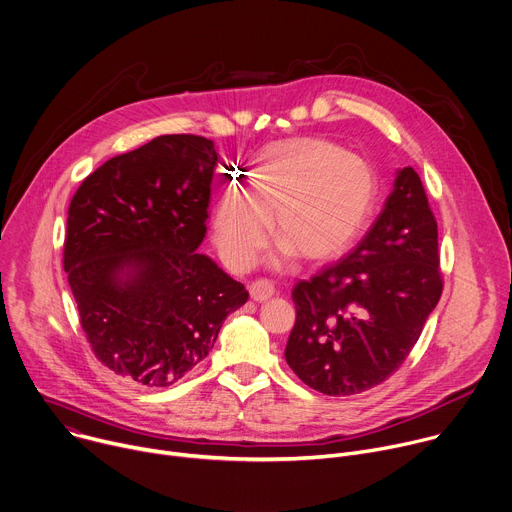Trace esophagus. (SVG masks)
I'll return each mask as SVG.
<instances>
[{
	"mask_svg": "<svg viewBox=\"0 0 512 512\" xmlns=\"http://www.w3.org/2000/svg\"><path fill=\"white\" fill-rule=\"evenodd\" d=\"M276 294V288L270 280H256L252 286H250V296L256 300V302H266L270 300L272 296Z\"/></svg>",
	"mask_w": 512,
	"mask_h": 512,
	"instance_id": "obj_1",
	"label": "esophagus"
}]
</instances>
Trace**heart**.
Wrapping results in <instances>:
<instances>
[{"mask_svg": "<svg viewBox=\"0 0 512 512\" xmlns=\"http://www.w3.org/2000/svg\"><path fill=\"white\" fill-rule=\"evenodd\" d=\"M377 199L379 177L367 159L323 137L282 139L252 159L244 193L220 199L214 242L228 268L248 272L268 242L270 220L284 256L329 260L359 240Z\"/></svg>", "mask_w": 512, "mask_h": 512, "instance_id": "obj_1", "label": "heart"}]
</instances>
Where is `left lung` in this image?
Returning a JSON list of instances; mask_svg holds the SVG:
<instances>
[{"instance_id":"left-lung-1","label":"left lung","mask_w":512,"mask_h":512,"mask_svg":"<svg viewBox=\"0 0 512 512\" xmlns=\"http://www.w3.org/2000/svg\"><path fill=\"white\" fill-rule=\"evenodd\" d=\"M444 290L438 224L414 167L397 173L367 236L292 288L286 363L325 395H355L412 353Z\"/></svg>"}]
</instances>
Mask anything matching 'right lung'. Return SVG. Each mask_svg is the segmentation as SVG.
Here are the masks:
<instances>
[{
  "label": "right lung",
  "mask_w": 512,
  "mask_h": 512,
  "mask_svg": "<svg viewBox=\"0 0 512 512\" xmlns=\"http://www.w3.org/2000/svg\"><path fill=\"white\" fill-rule=\"evenodd\" d=\"M218 153L199 135H161L92 171L70 199L64 270L94 357L143 387H169L208 357L248 300L208 256Z\"/></svg>",
  "instance_id": "1"
}]
</instances>
